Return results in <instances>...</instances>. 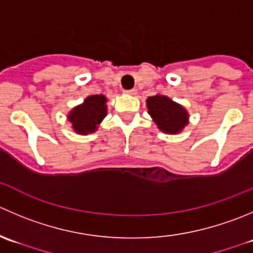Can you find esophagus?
<instances>
[{"label": "esophagus", "mask_w": 253, "mask_h": 253, "mask_svg": "<svg viewBox=\"0 0 253 253\" xmlns=\"http://www.w3.org/2000/svg\"><path fill=\"white\" fill-rule=\"evenodd\" d=\"M126 94H128V95H132V96H134V95L137 94V90L136 89H131V90H126Z\"/></svg>", "instance_id": "34e87169"}]
</instances>
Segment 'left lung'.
I'll use <instances>...</instances> for the list:
<instances>
[{
  "label": "left lung",
  "instance_id": "8db88e82",
  "mask_svg": "<svg viewBox=\"0 0 253 253\" xmlns=\"http://www.w3.org/2000/svg\"><path fill=\"white\" fill-rule=\"evenodd\" d=\"M149 116L162 132L178 134L188 126L189 112L185 107L166 95L157 94L146 100Z\"/></svg>",
  "mask_w": 253,
  "mask_h": 253
}]
</instances>
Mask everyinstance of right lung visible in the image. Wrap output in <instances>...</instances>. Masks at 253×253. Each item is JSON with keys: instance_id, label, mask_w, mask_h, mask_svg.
Instances as JSON below:
<instances>
[{"instance_id": "1", "label": "right lung", "mask_w": 253, "mask_h": 253, "mask_svg": "<svg viewBox=\"0 0 253 253\" xmlns=\"http://www.w3.org/2000/svg\"><path fill=\"white\" fill-rule=\"evenodd\" d=\"M106 102L107 97L105 95H91L83 104L70 110L67 119L72 124L73 131L83 136L96 131L107 115Z\"/></svg>"}]
</instances>
